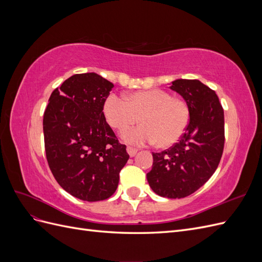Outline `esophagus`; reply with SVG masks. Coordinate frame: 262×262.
Here are the masks:
<instances>
[{"label":"esophagus","instance_id":"esophagus-1","mask_svg":"<svg viewBox=\"0 0 262 262\" xmlns=\"http://www.w3.org/2000/svg\"><path fill=\"white\" fill-rule=\"evenodd\" d=\"M126 152H128V154H129L131 157H133V156H136V154L138 153V149H137L136 147L128 146V147H126Z\"/></svg>","mask_w":262,"mask_h":262}]
</instances>
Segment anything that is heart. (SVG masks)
Masks as SVG:
<instances>
[{
    "mask_svg": "<svg viewBox=\"0 0 262 262\" xmlns=\"http://www.w3.org/2000/svg\"><path fill=\"white\" fill-rule=\"evenodd\" d=\"M104 113L114 129L122 131L140 121L143 125L122 133L131 144L153 143L169 147L181 139L190 121V108L182 98L172 97L164 90H146L128 97L110 94L104 102Z\"/></svg>",
    "mask_w": 262,
    "mask_h": 262,
    "instance_id": "heart-1",
    "label": "heart"
}]
</instances>
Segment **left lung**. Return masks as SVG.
I'll use <instances>...</instances> for the list:
<instances>
[{
    "mask_svg": "<svg viewBox=\"0 0 262 262\" xmlns=\"http://www.w3.org/2000/svg\"><path fill=\"white\" fill-rule=\"evenodd\" d=\"M170 89L190 108L184 136L168 149L153 153L147 181L153 191L170 199L192 194L216 170L224 149V110L217 95L198 80H176Z\"/></svg>",
    "mask_w": 262,
    "mask_h": 262,
    "instance_id": "left-lung-1",
    "label": "left lung"
}]
</instances>
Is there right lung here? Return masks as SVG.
I'll return each instance as SVG.
<instances>
[{
    "mask_svg": "<svg viewBox=\"0 0 262 262\" xmlns=\"http://www.w3.org/2000/svg\"><path fill=\"white\" fill-rule=\"evenodd\" d=\"M114 84L96 73L75 74L55 89L43 114L46 156L58 184L84 201L106 200L129 160L107 123L104 102Z\"/></svg>",
    "mask_w": 262,
    "mask_h": 262,
    "instance_id": "1",
    "label": "right lung"
}]
</instances>
